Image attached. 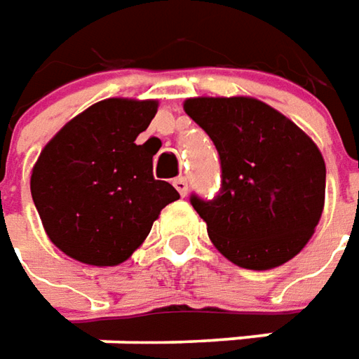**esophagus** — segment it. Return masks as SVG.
<instances>
[{"mask_svg": "<svg viewBox=\"0 0 359 359\" xmlns=\"http://www.w3.org/2000/svg\"><path fill=\"white\" fill-rule=\"evenodd\" d=\"M172 184H175V189L180 192V196H187V192H189V182H187V177H177V179L172 180Z\"/></svg>", "mask_w": 359, "mask_h": 359, "instance_id": "34e87169", "label": "esophagus"}]
</instances>
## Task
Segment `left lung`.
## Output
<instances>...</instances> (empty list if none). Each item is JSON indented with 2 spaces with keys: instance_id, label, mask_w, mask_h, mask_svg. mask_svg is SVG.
Wrapping results in <instances>:
<instances>
[{
  "instance_id": "8db88e82",
  "label": "left lung",
  "mask_w": 359,
  "mask_h": 359,
  "mask_svg": "<svg viewBox=\"0 0 359 359\" xmlns=\"http://www.w3.org/2000/svg\"><path fill=\"white\" fill-rule=\"evenodd\" d=\"M182 107L220 156V194L191 198L218 252L248 270L292 260L324 210L326 163L316 142L254 97H192Z\"/></svg>"
}]
</instances>
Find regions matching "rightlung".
Returning a JSON list of instances; mask_svg holds the SVG:
<instances>
[{
	"mask_svg": "<svg viewBox=\"0 0 359 359\" xmlns=\"http://www.w3.org/2000/svg\"><path fill=\"white\" fill-rule=\"evenodd\" d=\"M155 99L111 97L85 109L47 142L33 165L32 196L49 241L89 266L130 258L161 210L180 198L153 177V155L137 137Z\"/></svg>",
	"mask_w": 359,
	"mask_h": 359,
	"instance_id": "1",
	"label": "right lung"
}]
</instances>
